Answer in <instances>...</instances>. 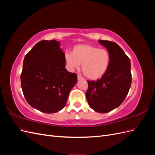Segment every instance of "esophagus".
Listing matches in <instances>:
<instances>
[{"label":"esophagus","instance_id":"34e87169","mask_svg":"<svg viewBox=\"0 0 155 155\" xmlns=\"http://www.w3.org/2000/svg\"><path fill=\"white\" fill-rule=\"evenodd\" d=\"M78 80H82V79H84V78H82L81 76H79V75H78Z\"/></svg>","mask_w":155,"mask_h":155}]
</instances>
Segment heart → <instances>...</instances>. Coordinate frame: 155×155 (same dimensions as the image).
<instances>
[{"label": "heart", "mask_w": 155, "mask_h": 155, "mask_svg": "<svg viewBox=\"0 0 155 155\" xmlns=\"http://www.w3.org/2000/svg\"><path fill=\"white\" fill-rule=\"evenodd\" d=\"M64 60L70 70H81L85 76L91 79L100 78L106 73L110 63V55L106 49H100L89 45L74 46L72 52L64 54Z\"/></svg>", "instance_id": "1"}]
</instances>
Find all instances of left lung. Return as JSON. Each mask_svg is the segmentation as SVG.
Instances as JSON below:
<instances>
[{
	"mask_svg": "<svg viewBox=\"0 0 155 155\" xmlns=\"http://www.w3.org/2000/svg\"><path fill=\"white\" fill-rule=\"evenodd\" d=\"M110 55L106 73L97 81H87L86 97L91 109L106 113L119 107L128 94L132 81L130 61L114 42L100 40Z\"/></svg>",
	"mask_w": 155,
	"mask_h": 155,
	"instance_id": "8db88e82",
	"label": "left lung"
}]
</instances>
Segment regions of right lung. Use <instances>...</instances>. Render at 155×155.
Instances as JSON below:
<instances>
[{
	"label": "right lung",
	"mask_w": 155,
	"mask_h": 155,
	"mask_svg": "<svg viewBox=\"0 0 155 155\" xmlns=\"http://www.w3.org/2000/svg\"><path fill=\"white\" fill-rule=\"evenodd\" d=\"M60 43L41 41L25 57L21 75L23 94L28 104L45 113L63 109L78 76L65 68Z\"/></svg>",
	"instance_id": "obj_1"
}]
</instances>
